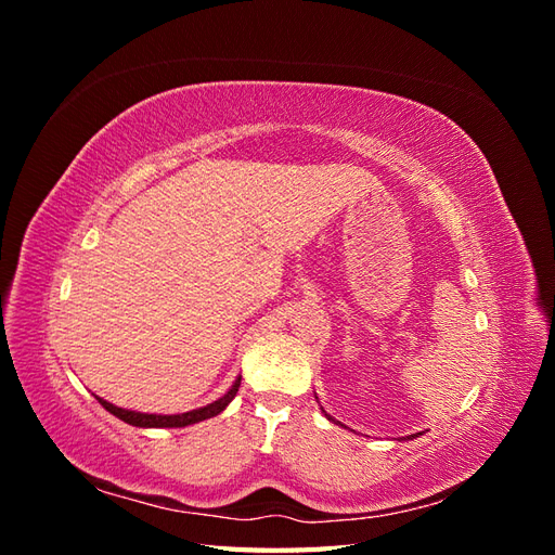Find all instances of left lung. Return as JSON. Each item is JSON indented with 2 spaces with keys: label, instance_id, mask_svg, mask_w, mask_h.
<instances>
[{
  "label": "left lung",
  "instance_id": "8db88e82",
  "mask_svg": "<svg viewBox=\"0 0 555 555\" xmlns=\"http://www.w3.org/2000/svg\"><path fill=\"white\" fill-rule=\"evenodd\" d=\"M314 398H317V393H314ZM317 402H319V400H317ZM319 408H322V405H319ZM322 412H324V416L328 418V422H335V418H333L331 414H326V410H324V408H322ZM335 424H340V422H335ZM340 426H343V424H340ZM345 428H347V426H345ZM418 435H424V433H412V435H408L405 440H414V438H418Z\"/></svg>",
  "mask_w": 555,
  "mask_h": 555
}]
</instances>
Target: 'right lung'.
<instances>
[{
  "label": "right lung",
  "mask_w": 555,
  "mask_h": 555,
  "mask_svg": "<svg viewBox=\"0 0 555 555\" xmlns=\"http://www.w3.org/2000/svg\"><path fill=\"white\" fill-rule=\"evenodd\" d=\"M238 386H241V375L236 377V382L229 386V391L224 396L208 402V405H204V408H196V410L182 412V414H150V412L117 408V405H113V402L99 398V396H96V400L102 402L104 410H108L117 418H122V422L129 424V426H139V428H184V426L198 424V422H204V418H210V416H217L220 412H224L229 402L236 398Z\"/></svg>",
  "instance_id": "1"
}]
</instances>
